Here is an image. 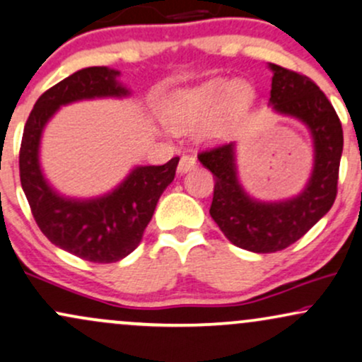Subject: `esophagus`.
<instances>
[{
    "label": "esophagus",
    "instance_id": "34e87169",
    "mask_svg": "<svg viewBox=\"0 0 362 362\" xmlns=\"http://www.w3.org/2000/svg\"><path fill=\"white\" fill-rule=\"evenodd\" d=\"M195 167H197V160H195V156L184 155L180 158V161H178V173H187L190 172V170H194Z\"/></svg>",
    "mask_w": 362,
    "mask_h": 362
}]
</instances>
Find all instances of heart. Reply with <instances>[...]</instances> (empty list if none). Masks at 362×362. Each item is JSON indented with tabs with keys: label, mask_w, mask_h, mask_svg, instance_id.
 I'll return each instance as SVG.
<instances>
[{
	"label": "heart",
	"mask_w": 362,
	"mask_h": 362,
	"mask_svg": "<svg viewBox=\"0 0 362 362\" xmlns=\"http://www.w3.org/2000/svg\"><path fill=\"white\" fill-rule=\"evenodd\" d=\"M252 98L253 91L247 83L218 78L175 91L165 103L163 119L173 131L201 127L202 138L221 139L247 112Z\"/></svg>",
	"instance_id": "obj_1"
}]
</instances>
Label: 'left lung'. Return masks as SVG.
Wrapping results in <instances>:
<instances>
[{
  "label": "left lung",
  "instance_id": "1",
  "mask_svg": "<svg viewBox=\"0 0 362 362\" xmlns=\"http://www.w3.org/2000/svg\"><path fill=\"white\" fill-rule=\"evenodd\" d=\"M269 68L274 73L269 98L272 109L300 119L313 136L315 165L303 192L279 202L252 199L236 175L235 143L214 146L197 155L199 161L214 175L211 218L231 243L255 253L284 250L330 211L337 197L344 148L337 112L317 83L282 66L269 64Z\"/></svg>",
  "mask_w": 362,
  "mask_h": 362
}]
</instances>
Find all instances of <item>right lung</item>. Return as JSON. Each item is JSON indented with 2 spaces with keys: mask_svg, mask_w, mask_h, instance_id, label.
I'll use <instances>...</instances> for the list:
<instances>
[{
  "mask_svg": "<svg viewBox=\"0 0 362 362\" xmlns=\"http://www.w3.org/2000/svg\"><path fill=\"white\" fill-rule=\"evenodd\" d=\"M119 71L93 66L44 91L23 129L20 182L37 226L49 242L95 264H112L134 250L151 221L158 199L175 178L180 158L160 167H136L112 192L97 199L62 197L47 184L39 163V146L49 119L61 105L103 97H126Z\"/></svg>",
  "mask_w": 362,
  "mask_h": 362,
  "instance_id": "obj_1",
  "label": "right lung"
}]
</instances>
